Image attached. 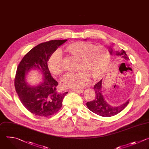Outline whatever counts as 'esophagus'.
Wrapping results in <instances>:
<instances>
[{"instance_id": "obj_1", "label": "esophagus", "mask_w": 149, "mask_h": 149, "mask_svg": "<svg viewBox=\"0 0 149 149\" xmlns=\"http://www.w3.org/2000/svg\"><path fill=\"white\" fill-rule=\"evenodd\" d=\"M72 91L76 92H79V93H83L84 92L83 90H80V89H73V90H72Z\"/></svg>"}]
</instances>
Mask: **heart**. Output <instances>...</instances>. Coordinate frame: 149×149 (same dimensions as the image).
Wrapping results in <instances>:
<instances>
[{
	"mask_svg": "<svg viewBox=\"0 0 149 149\" xmlns=\"http://www.w3.org/2000/svg\"><path fill=\"white\" fill-rule=\"evenodd\" d=\"M63 52L68 57L79 59L75 73H68L61 80L65 88H77L85 86L92 79L96 80L106 72L110 61L108 49L103 46L76 41L66 45ZM48 66L53 74L61 76L65 72L63 58L61 53L56 52L50 57Z\"/></svg>",
	"mask_w": 149,
	"mask_h": 149,
	"instance_id": "heart-1",
	"label": "heart"
}]
</instances>
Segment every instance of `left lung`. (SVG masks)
Masks as SVG:
<instances>
[{"label":"left lung","mask_w":149,"mask_h":149,"mask_svg":"<svg viewBox=\"0 0 149 149\" xmlns=\"http://www.w3.org/2000/svg\"><path fill=\"white\" fill-rule=\"evenodd\" d=\"M86 40V39H85ZM109 52L111 54L115 53V55L121 57L122 60L129 61V58L127 56L126 53L124 50L120 51L114 52L112 48L110 47ZM102 79L97 83L94 86V90L96 93V97L94 100L92 102H88L86 103V106L88 109L92 112L103 116V117H111L113 116L122 111L128 104L129 100H127L124 104L118 106H112L110 105L105 100L102 95Z\"/></svg>","instance_id":"8db88e82"}]
</instances>
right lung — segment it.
Returning <instances> with one entry per match:
<instances>
[{"label": "right lung", "mask_w": 149, "mask_h": 149, "mask_svg": "<svg viewBox=\"0 0 149 149\" xmlns=\"http://www.w3.org/2000/svg\"><path fill=\"white\" fill-rule=\"evenodd\" d=\"M66 41L53 40L37 45L24 55L17 68L15 79L16 91L26 109L36 116L48 117L56 113L68 93L57 92L58 83L51 76L47 66L51 55ZM32 69L38 70L44 77L43 81L35 86L29 85L25 81L26 73Z\"/></svg>", "instance_id": "1"}]
</instances>
